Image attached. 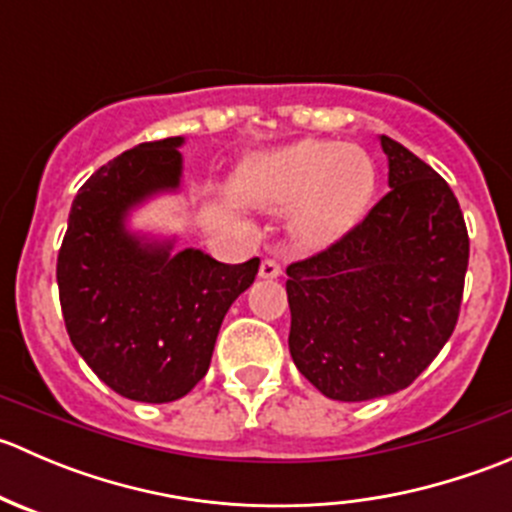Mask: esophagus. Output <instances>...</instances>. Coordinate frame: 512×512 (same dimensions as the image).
<instances>
[{
    "label": "esophagus",
    "mask_w": 512,
    "mask_h": 512,
    "mask_svg": "<svg viewBox=\"0 0 512 512\" xmlns=\"http://www.w3.org/2000/svg\"><path fill=\"white\" fill-rule=\"evenodd\" d=\"M282 275V265L277 260H272V257H267V260H262L260 265V277L262 280H277V277Z\"/></svg>",
    "instance_id": "obj_1"
}]
</instances>
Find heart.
<instances>
[{"label":"heart","mask_w":512,"mask_h":512,"mask_svg":"<svg viewBox=\"0 0 512 512\" xmlns=\"http://www.w3.org/2000/svg\"><path fill=\"white\" fill-rule=\"evenodd\" d=\"M374 190L376 170L364 148L314 138L252 153L230 178V195L245 208H289V235L304 250L342 240L364 218Z\"/></svg>","instance_id":"obj_1"}]
</instances>
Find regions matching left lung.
I'll list each match as a JSON object with an SVG mask.
<instances>
[{
  "label": "left lung",
  "instance_id": "obj_1",
  "mask_svg": "<svg viewBox=\"0 0 512 512\" xmlns=\"http://www.w3.org/2000/svg\"><path fill=\"white\" fill-rule=\"evenodd\" d=\"M389 193L329 250L287 267L289 354L327 399L396 394L451 339L468 232L446 180L379 136Z\"/></svg>",
  "mask_w": 512,
  "mask_h": 512
}]
</instances>
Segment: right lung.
Instances as JSON below:
<instances>
[{
    "label": "right lung",
    "mask_w": 512,
    "mask_h": 512,
    "mask_svg": "<svg viewBox=\"0 0 512 512\" xmlns=\"http://www.w3.org/2000/svg\"><path fill=\"white\" fill-rule=\"evenodd\" d=\"M183 143H141L101 165L71 203L56 262L74 349L103 384L143 404L183 399L208 374L227 309L260 267L131 230L138 208L180 190Z\"/></svg>",
    "instance_id": "right-lung-1"
}]
</instances>
